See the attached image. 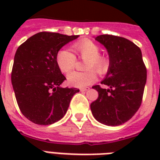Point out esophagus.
<instances>
[{"label":"esophagus","instance_id":"1","mask_svg":"<svg viewBox=\"0 0 160 160\" xmlns=\"http://www.w3.org/2000/svg\"><path fill=\"white\" fill-rule=\"evenodd\" d=\"M90 89V88H88V87H85V88H81L80 89V91H86V90H88Z\"/></svg>","mask_w":160,"mask_h":160}]
</instances>
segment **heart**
I'll use <instances>...</instances> for the list:
<instances>
[{
  "mask_svg": "<svg viewBox=\"0 0 160 160\" xmlns=\"http://www.w3.org/2000/svg\"><path fill=\"white\" fill-rule=\"evenodd\" d=\"M73 51L80 58L85 60V70L86 72H72L67 76L68 85L73 87L84 88L91 85L96 80V75H104L109 69L110 61L106 55H100V47L94 41L85 39L75 42L72 46ZM76 63L75 55L67 50H60L56 55L58 68L64 74L74 69ZM90 69H94L93 72Z\"/></svg>",
  "mask_w": 160,
  "mask_h": 160,
  "instance_id": "b5f03b06",
  "label": "heart"
}]
</instances>
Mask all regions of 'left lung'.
Listing matches in <instances>:
<instances>
[{"label":"left lung","mask_w":160,"mask_h":160,"mask_svg":"<svg viewBox=\"0 0 160 160\" xmlns=\"http://www.w3.org/2000/svg\"><path fill=\"white\" fill-rule=\"evenodd\" d=\"M95 40L106 48L109 69L101 81L93 86L99 93L90 104L93 116L101 124L117 126L130 119L141 105L147 79V70L141 50L132 41L119 36L101 35Z\"/></svg>","instance_id":"left-lung-1"}]
</instances>
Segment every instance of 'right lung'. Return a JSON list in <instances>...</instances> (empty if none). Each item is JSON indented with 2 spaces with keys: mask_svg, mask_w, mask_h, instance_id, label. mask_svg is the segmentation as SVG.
<instances>
[{
  "mask_svg": "<svg viewBox=\"0 0 160 160\" xmlns=\"http://www.w3.org/2000/svg\"><path fill=\"white\" fill-rule=\"evenodd\" d=\"M79 36L39 32L19 46L14 58L11 83L21 113L36 124L47 125L62 119L76 88H62L65 77L56 55Z\"/></svg>",
  "mask_w": 160,
  "mask_h": 160,
  "instance_id": "1",
  "label": "right lung"
}]
</instances>
